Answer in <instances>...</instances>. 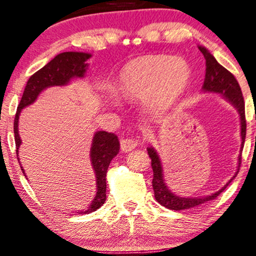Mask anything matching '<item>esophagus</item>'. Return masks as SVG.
Instances as JSON below:
<instances>
[{
	"mask_svg": "<svg viewBox=\"0 0 256 256\" xmlns=\"http://www.w3.org/2000/svg\"><path fill=\"white\" fill-rule=\"evenodd\" d=\"M138 145H139V140L136 138H124L120 140V148L124 152L132 151V150Z\"/></svg>",
	"mask_w": 256,
	"mask_h": 256,
	"instance_id": "1",
	"label": "esophagus"
}]
</instances>
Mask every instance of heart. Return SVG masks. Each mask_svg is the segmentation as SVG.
<instances>
[{
    "label": "heart",
    "mask_w": 256,
    "mask_h": 256,
    "mask_svg": "<svg viewBox=\"0 0 256 256\" xmlns=\"http://www.w3.org/2000/svg\"><path fill=\"white\" fill-rule=\"evenodd\" d=\"M190 71L182 60L170 56H148L122 68L118 77L122 94L130 98H145L151 110H168L185 90ZM112 100L117 98L112 96Z\"/></svg>",
    "instance_id": "1"
}]
</instances>
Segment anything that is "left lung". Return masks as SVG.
<instances>
[{
	"instance_id": "1",
	"label": "left lung",
	"mask_w": 256,
	"mask_h": 256,
	"mask_svg": "<svg viewBox=\"0 0 256 256\" xmlns=\"http://www.w3.org/2000/svg\"><path fill=\"white\" fill-rule=\"evenodd\" d=\"M199 50L202 51L204 57L206 60V74L205 80H204L202 90L205 92H214L220 94L224 100L230 102L233 106L236 108L240 114V125H241V150L244 148V138H246V117H244V102L241 92L240 85L235 77L232 74L230 71L218 63V60L214 58V56L206 48L199 46ZM148 153L151 158V166L153 170V180L152 186L154 190V198L160 205L166 207V208L182 210H188L192 207H196L202 204H205L210 200L216 199L226 187L230 185V182L236 176L239 168H238L235 176L224 185L222 188L218 190V192L210 194V196H202V198H182L176 196L166 186L165 180H164L162 162H160L159 156L153 148H148ZM241 164V152L239 156V168Z\"/></svg>"
}]
</instances>
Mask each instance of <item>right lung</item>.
<instances>
[{"label": "right lung", "mask_w": 256, "mask_h": 256, "mask_svg": "<svg viewBox=\"0 0 256 256\" xmlns=\"http://www.w3.org/2000/svg\"><path fill=\"white\" fill-rule=\"evenodd\" d=\"M91 54L86 52H74L68 51L57 54L54 60H51L46 66L40 69L32 74L26 82L24 92L22 100L20 102L14 120V134H15L16 154L18 156V148L21 146V138L18 134V118L22 108L32 104L37 100L40 94L44 88L50 86H64L69 84L72 78H83L88 69L86 60ZM119 140L114 134H108L105 131H97L94 134L92 144L90 150V158L92 164L94 173H96L97 193L94 198L92 202L88 205V208L80 214H88L94 212L100 207L103 206L106 199V173L111 160L118 154ZM18 159L20 162V158ZM23 171V168L21 166ZM24 173V171H23ZM26 174V173H24Z\"/></svg>", "instance_id": "add662e5"}]
</instances>
